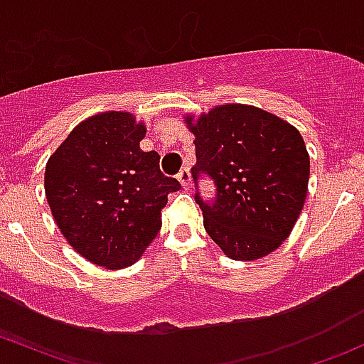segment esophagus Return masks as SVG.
Masks as SVG:
<instances>
[{
  "mask_svg": "<svg viewBox=\"0 0 364 364\" xmlns=\"http://www.w3.org/2000/svg\"><path fill=\"white\" fill-rule=\"evenodd\" d=\"M178 179H179V183H181V186H183V188H188V186H190V179H192V178H190V171H188V168H181V171H179L178 172Z\"/></svg>",
  "mask_w": 364,
  "mask_h": 364,
  "instance_id": "obj_1",
  "label": "esophagus"
}]
</instances>
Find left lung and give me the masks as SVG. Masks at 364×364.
<instances>
[{
    "label": "left lung",
    "mask_w": 364,
    "mask_h": 364,
    "mask_svg": "<svg viewBox=\"0 0 364 364\" xmlns=\"http://www.w3.org/2000/svg\"><path fill=\"white\" fill-rule=\"evenodd\" d=\"M196 135L192 167L196 203L204 229L234 260H255L274 252L291 234L306 199L310 156L292 124L259 107L220 105L197 121L186 117ZM215 185L204 201L198 179Z\"/></svg>",
    "instance_id": "left-lung-1"
}]
</instances>
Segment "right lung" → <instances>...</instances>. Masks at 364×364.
Returning a JSON list of instances; mask_svg holds the SVG:
<instances>
[{"label":"right lung","instance_id":"right-lung-1","mask_svg":"<svg viewBox=\"0 0 364 364\" xmlns=\"http://www.w3.org/2000/svg\"><path fill=\"white\" fill-rule=\"evenodd\" d=\"M146 128L130 112H102L77 124L46 167V197L61 234L90 262L121 269L159 234L167 196L181 188L142 151Z\"/></svg>","mask_w":364,"mask_h":364}]
</instances>
